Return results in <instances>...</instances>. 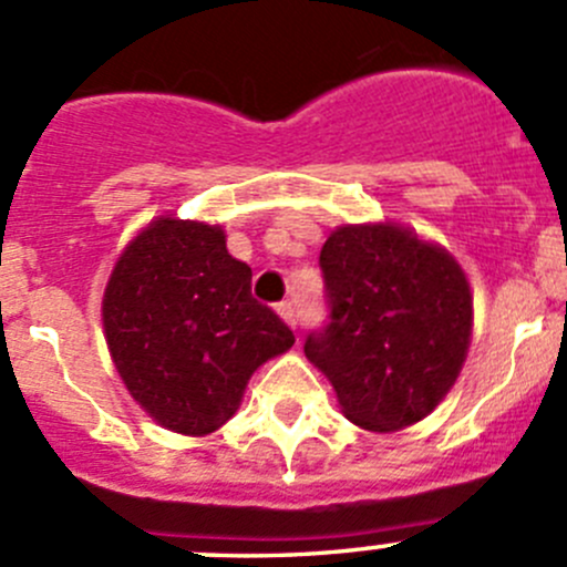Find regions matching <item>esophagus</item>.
Returning <instances> with one entry per match:
<instances>
[{"label": "esophagus", "instance_id": "esophagus-1", "mask_svg": "<svg viewBox=\"0 0 567 567\" xmlns=\"http://www.w3.org/2000/svg\"><path fill=\"white\" fill-rule=\"evenodd\" d=\"M277 312H279V318L285 320V323L293 326V329H296V323H299V316H296V307L290 305V301H279Z\"/></svg>", "mask_w": 567, "mask_h": 567}]
</instances>
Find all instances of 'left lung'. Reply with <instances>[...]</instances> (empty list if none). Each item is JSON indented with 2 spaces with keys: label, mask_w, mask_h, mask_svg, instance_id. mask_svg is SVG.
<instances>
[{
  "label": "left lung",
  "mask_w": 567,
  "mask_h": 567,
  "mask_svg": "<svg viewBox=\"0 0 567 567\" xmlns=\"http://www.w3.org/2000/svg\"><path fill=\"white\" fill-rule=\"evenodd\" d=\"M329 320L305 353L342 414L390 433L431 414L458 379L472 290L447 249L398 225L337 227L320 249Z\"/></svg>",
  "instance_id": "left-lung-1"
}]
</instances>
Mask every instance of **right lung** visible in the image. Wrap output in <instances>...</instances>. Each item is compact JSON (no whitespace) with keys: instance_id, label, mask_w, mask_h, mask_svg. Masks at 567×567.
<instances>
[{"instance_id":"right-lung-1","label":"right lung","mask_w":567,"mask_h":567,"mask_svg":"<svg viewBox=\"0 0 567 567\" xmlns=\"http://www.w3.org/2000/svg\"><path fill=\"white\" fill-rule=\"evenodd\" d=\"M106 346L131 398L175 433L205 436L241 405L293 331L251 296V268L219 225L173 216L125 247L104 293Z\"/></svg>"}]
</instances>
